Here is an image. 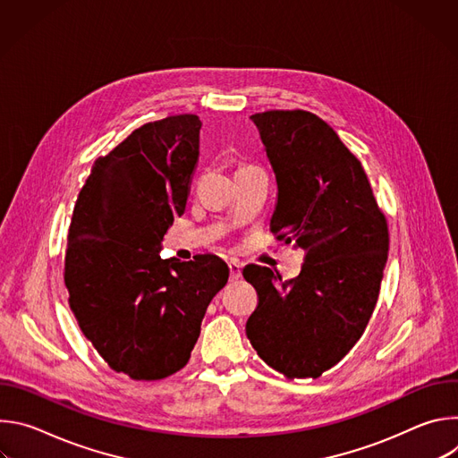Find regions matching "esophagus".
Segmentation results:
<instances>
[{"instance_id": "esophagus-1", "label": "esophagus", "mask_w": 458, "mask_h": 458, "mask_svg": "<svg viewBox=\"0 0 458 458\" xmlns=\"http://www.w3.org/2000/svg\"><path fill=\"white\" fill-rule=\"evenodd\" d=\"M228 270H230V281H237L242 274V265L239 263V260H230Z\"/></svg>"}]
</instances>
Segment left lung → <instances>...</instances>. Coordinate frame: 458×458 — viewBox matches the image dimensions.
I'll use <instances>...</instances> for the list:
<instances>
[{"instance_id": "1", "label": "left lung", "mask_w": 458, "mask_h": 458, "mask_svg": "<svg viewBox=\"0 0 458 458\" xmlns=\"http://www.w3.org/2000/svg\"><path fill=\"white\" fill-rule=\"evenodd\" d=\"M250 119L277 182L272 232L306 259L292 281L267 267L244 268L259 293L246 335L274 369L317 378L364 334L384 277L387 225L362 165L328 123L306 110Z\"/></svg>"}]
</instances>
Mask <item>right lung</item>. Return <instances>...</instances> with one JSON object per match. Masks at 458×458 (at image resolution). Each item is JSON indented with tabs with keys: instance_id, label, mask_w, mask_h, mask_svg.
I'll use <instances>...</instances> for the list:
<instances>
[{
	"instance_id": "1",
	"label": "right lung",
	"mask_w": 458,
	"mask_h": 458,
	"mask_svg": "<svg viewBox=\"0 0 458 458\" xmlns=\"http://www.w3.org/2000/svg\"><path fill=\"white\" fill-rule=\"evenodd\" d=\"M198 115H170L134 130L99 157L69 228L64 284L83 335L115 371L157 380L181 369L214 295L228 281L216 255L161 259L182 216L199 156Z\"/></svg>"
}]
</instances>
